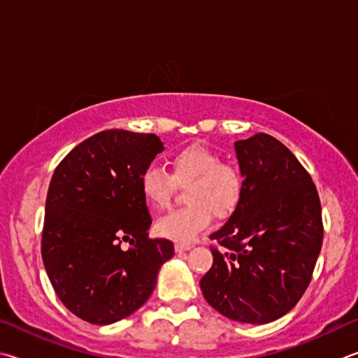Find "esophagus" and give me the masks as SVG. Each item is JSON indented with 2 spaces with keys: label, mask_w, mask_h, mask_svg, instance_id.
I'll use <instances>...</instances> for the list:
<instances>
[{
  "label": "esophagus",
  "mask_w": 358,
  "mask_h": 358,
  "mask_svg": "<svg viewBox=\"0 0 358 358\" xmlns=\"http://www.w3.org/2000/svg\"><path fill=\"white\" fill-rule=\"evenodd\" d=\"M192 248V245L190 243H184V242H176L174 243V250L178 253H180V252H187V250H190Z\"/></svg>",
  "instance_id": "1"
}]
</instances>
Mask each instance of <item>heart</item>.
I'll return each instance as SVG.
<instances>
[{
    "label": "heart",
    "mask_w": 358,
    "mask_h": 358,
    "mask_svg": "<svg viewBox=\"0 0 358 358\" xmlns=\"http://www.w3.org/2000/svg\"><path fill=\"white\" fill-rule=\"evenodd\" d=\"M176 185L187 187L184 199L189 206L159 218L155 231L162 237L179 242L195 239L208 228L212 214L217 218L233 214L243 193L241 173L223 163L214 150L199 144L173 154L169 174L160 168H148L140 179L143 196L154 210L168 208Z\"/></svg>",
    "instance_id": "obj_1"
}]
</instances>
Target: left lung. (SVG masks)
<instances>
[{"label": "left lung", "mask_w": 358, "mask_h": 358, "mask_svg": "<svg viewBox=\"0 0 358 358\" xmlns=\"http://www.w3.org/2000/svg\"><path fill=\"white\" fill-rule=\"evenodd\" d=\"M243 178L237 209L210 234L214 264L199 281L228 319L268 324L291 311L311 281L322 247L321 201L311 176L277 138L234 143Z\"/></svg>", "instance_id": "8db88e82"}]
</instances>
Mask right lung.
Wrapping results in <instances>:
<instances>
[{
  "mask_svg": "<svg viewBox=\"0 0 358 358\" xmlns=\"http://www.w3.org/2000/svg\"><path fill=\"white\" fill-rule=\"evenodd\" d=\"M154 134L113 129L87 138L56 166L42 233L43 266L56 296L83 321L108 325L152 294L168 239H149L141 174L160 154ZM127 241L129 249H122Z\"/></svg>",
  "mask_w": 358,
  "mask_h": 358,
  "instance_id": "add662e5",
  "label": "right lung"
}]
</instances>
